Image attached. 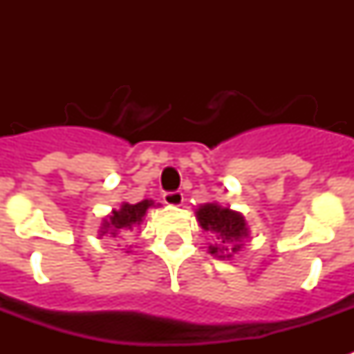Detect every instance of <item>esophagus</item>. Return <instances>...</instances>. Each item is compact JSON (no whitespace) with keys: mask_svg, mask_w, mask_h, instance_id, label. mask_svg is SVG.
I'll return each instance as SVG.
<instances>
[{"mask_svg":"<svg viewBox=\"0 0 354 354\" xmlns=\"http://www.w3.org/2000/svg\"><path fill=\"white\" fill-rule=\"evenodd\" d=\"M163 202L167 205H182L183 193L182 191H167V193H163Z\"/></svg>","mask_w":354,"mask_h":354,"instance_id":"esophagus-1","label":"esophagus"}]
</instances>
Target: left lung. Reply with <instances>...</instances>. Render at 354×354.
Returning a JSON list of instances; mask_svg holds the SVG:
<instances>
[{
	"label": "left lung",
	"instance_id": "obj_1",
	"mask_svg": "<svg viewBox=\"0 0 354 354\" xmlns=\"http://www.w3.org/2000/svg\"><path fill=\"white\" fill-rule=\"evenodd\" d=\"M196 218L205 232L215 233L218 242L211 244L209 253L215 257H232L241 250V241L248 236V226L244 216L230 207L218 204H204L196 209Z\"/></svg>",
	"mask_w": 354,
	"mask_h": 354
}]
</instances>
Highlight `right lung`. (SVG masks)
Instances as JSON below:
<instances>
[{"label": "right lung", "instance_id": "add662e5", "mask_svg": "<svg viewBox=\"0 0 354 354\" xmlns=\"http://www.w3.org/2000/svg\"><path fill=\"white\" fill-rule=\"evenodd\" d=\"M154 202L152 200H143V202H138V204H124L119 207V209H113L110 215L102 221L101 235H106L110 233L112 236H118L119 233L132 232L133 227L139 226L143 222V216L147 215V209L152 207Z\"/></svg>", "mask_w": 354, "mask_h": 354}]
</instances>
